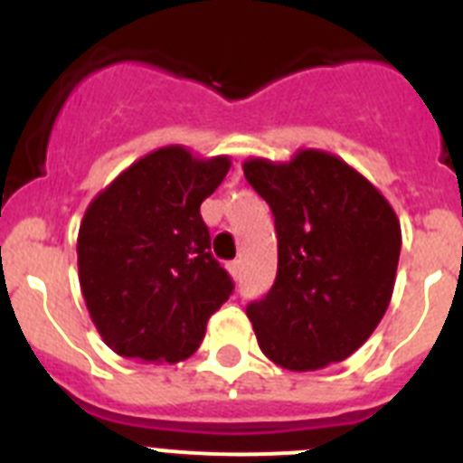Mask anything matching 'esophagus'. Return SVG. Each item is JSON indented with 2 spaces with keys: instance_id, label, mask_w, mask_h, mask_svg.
Masks as SVG:
<instances>
[{
  "instance_id": "esophagus-1",
  "label": "esophagus",
  "mask_w": 463,
  "mask_h": 463,
  "mask_svg": "<svg viewBox=\"0 0 463 463\" xmlns=\"http://www.w3.org/2000/svg\"><path fill=\"white\" fill-rule=\"evenodd\" d=\"M229 273H232V278H236V280H239L241 278V261L239 260L229 261Z\"/></svg>"
}]
</instances>
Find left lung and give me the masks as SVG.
I'll list each match as a JSON object with an SVG mask.
<instances>
[{
  "label": "left lung",
  "instance_id": "1",
  "mask_svg": "<svg viewBox=\"0 0 463 463\" xmlns=\"http://www.w3.org/2000/svg\"><path fill=\"white\" fill-rule=\"evenodd\" d=\"M245 181L271 206L278 273L248 306L260 350L288 371L343 362L369 341L392 301L401 224L383 192L336 155L250 157Z\"/></svg>",
  "mask_w": 463,
  "mask_h": 463
}]
</instances>
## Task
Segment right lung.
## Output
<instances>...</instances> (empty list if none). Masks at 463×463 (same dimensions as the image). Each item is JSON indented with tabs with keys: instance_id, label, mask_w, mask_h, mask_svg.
I'll list each match as a JSON object with an SVG mask.
<instances>
[{
	"instance_id": "add662e5",
	"label": "right lung",
	"mask_w": 463,
	"mask_h": 463,
	"mask_svg": "<svg viewBox=\"0 0 463 463\" xmlns=\"http://www.w3.org/2000/svg\"><path fill=\"white\" fill-rule=\"evenodd\" d=\"M232 159L185 146L143 155L94 196L79 229V280L106 345L137 362L196 353L206 322L234 289L211 255L202 202Z\"/></svg>"
}]
</instances>
